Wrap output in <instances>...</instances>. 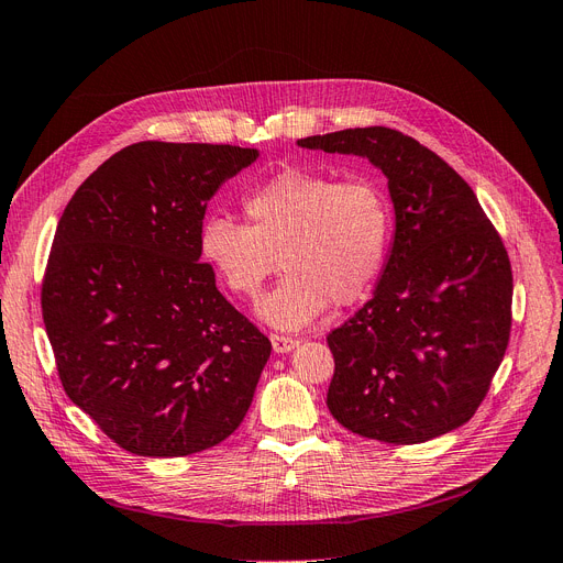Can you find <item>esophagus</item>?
Masks as SVG:
<instances>
[{
	"label": "esophagus",
	"mask_w": 563,
	"mask_h": 563,
	"mask_svg": "<svg viewBox=\"0 0 563 563\" xmlns=\"http://www.w3.org/2000/svg\"><path fill=\"white\" fill-rule=\"evenodd\" d=\"M271 345H274V352H278V355H283V352H292L299 341L292 339V336H280V334H271Z\"/></svg>",
	"instance_id": "obj_1"
}]
</instances>
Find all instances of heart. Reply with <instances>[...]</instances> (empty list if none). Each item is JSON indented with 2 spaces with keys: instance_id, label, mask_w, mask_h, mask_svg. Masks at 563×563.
<instances>
[{
  "instance_id": "1",
  "label": "heart",
  "mask_w": 563,
  "mask_h": 563,
  "mask_svg": "<svg viewBox=\"0 0 563 563\" xmlns=\"http://www.w3.org/2000/svg\"><path fill=\"white\" fill-rule=\"evenodd\" d=\"M243 211L247 224L208 216L199 229V253L234 295L247 299L262 292L278 264L285 268L274 292L257 303L268 327L301 329L329 301H360L380 276L389 203L376 183L285 169L250 190Z\"/></svg>"
}]
</instances>
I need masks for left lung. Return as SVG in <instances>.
Wrapping results in <instances>:
<instances>
[{
	"mask_svg": "<svg viewBox=\"0 0 563 563\" xmlns=\"http://www.w3.org/2000/svg\"><path fill=\"white\" fill-rule=\"evenodd\" d=\"M366 157L387 178L394 239L373 297L331 331L327 406L364 439L424 443L466 424L510 336V260L468 183L389 128L299 139Z\"/></svg>",
	"mask_w": 563,
	"mask_h": 563,
	"instance_id": "1",
	"label": "left lung"
}]
</instances>
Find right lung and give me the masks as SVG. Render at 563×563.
Wrapping results in <instances>:
<instances>
[{"label":"right lung","mask_w":563,"mask_h":563,"mask_svg":"<svg viewBox=\"0 0 563 563\" xmlns=\"http://www.w3.org/2000/svg\"><path fill=\"white\" fill-rule=\"evenodd\" d=\"M257 148L141 141L103 162L57 222L41 287L67 397L139 456L222 443L271 341L199 262L206 203Z\"/></svg>","instance_id":"obj_1"}]
</instances>
